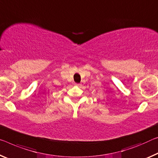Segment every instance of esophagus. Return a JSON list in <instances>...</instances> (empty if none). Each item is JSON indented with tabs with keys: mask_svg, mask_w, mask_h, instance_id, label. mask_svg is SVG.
<instances>
[{
	"mask_svg": "<svg viewBox=\"0 0 158 158\" xmlns=\"http://www.w3.org/2000/svg\"><path fill=\"white\" fill-rule=\"evenodd\" d=\"M75 85H77V86L80 85V84H79V83H75Z\"/></svg>",
	"mask_w": 158,
	"mask_h": 158,
	"instance_id": "1",
	"label": "esophagus"
}]
</instances>
